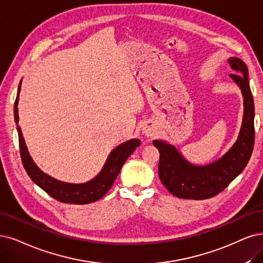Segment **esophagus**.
<instances>
[{"mask_svg": "<svg viewBox=\"0 0 263 263\" xmlns=\"http://www.w3.org/2000/svg\"><path fill=\"white\" fill-rule=\"evenodd\" d=\"M143 133H144L145 135H146L147 138H152V137H154L155 134H156V129H155V126H154L153 124L149 123V124L144 126Z\"/></svg>", "mask_w": 263, "mask_h": 263, "instance_id": "1", "label": "esophagus"}]
</instances>
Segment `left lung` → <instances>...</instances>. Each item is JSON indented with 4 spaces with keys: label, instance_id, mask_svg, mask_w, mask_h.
Instances as JSON below:
<instances>
[{
    "label": "left lung",
    "instance_id": "8db88e82",
    "mask_svg": "<svg viewBox=\"0 0 263 263\" xmlns=\"http://www.w3.org/2000/svg\"><path fill=\"white\" fill-rule=\"evenodd\" d=\"M235 73L231 78L244 96V118L238 139L219 160L207 166H194L182 157L178 149L163 141H153L159 151L158 174L171 194L179 198L207 199L218 195L245 169L255 144V105L248 81V68L237 57L228 61Z\"/></svg>",
    "mask_w": 263,
    "mask_h": 263
}]
</instances>
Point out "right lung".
<instances>
[{
  "label": "right lung",
  "instance_id": "right-lung-1",
  "mask_svg": "<svg viewBox=\"0 0 263 263\" xmlns=\"http://www.w3.org/2000/svg\"><path fill=\"white\" fill-rule=\"evenodd\" d=\"M22 81L18 86V94L21 92ZM18 94L14 105V116L15 122L17 123L18 131V140H19V151H21V157L24 164V168L27 171L30 179L45 191L48 195L52 196L54 199L66 202V203H76V205H83V203H90L101 199L105 194L110 190L115 180L118 177V174L123 166L125 160L128 159L130 155L141 145V141L138 139L126 141L119 146H117L109 155L105 166L101 173L91 180L83 184H70L57 181L51 178L47 174L43 173L39 169L31 157L29 156V153L26 146V143L23 137L21 126L18 125Z\"/></svg>",
  "mask_w": 263,
  "mask_h": 263
}]
</instances>
